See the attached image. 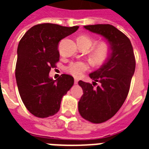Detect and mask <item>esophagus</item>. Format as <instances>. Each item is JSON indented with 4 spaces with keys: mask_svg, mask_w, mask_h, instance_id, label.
<instances>
[{
    "mask_svg": "<svg viewBox=\"0 0 149 149\" xmlns=\"http://www.w3.org/2000/svg\"><path fill=\"white\" fill-rule=\"evenodd\" d=\"M78 82H79V79H74V84H78Z\"/></svg>",
    "mask_w": 149,
    "mask_h": 149,
    "instance_id": "1",
    "label": "esophagus"
}]
</instances>
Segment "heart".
Returning a JSON list of instances; mask_svg holds the SVG:
<instances>
[{
	"mask_svg": "<svg viewBox=\"0 0 149 149\" xmlns=\"http://www.w3.org/2000/svg\"><path fill=\"white\" fill-rule=\"evenodd\" d=\"M77 42L79 46L89 49L95 43V40L91 37L81 35L77 38ZM111 50V48L110 44L107 41L97 42L92 47L89 51V59L94 65H101L109 57ZM89 68L90 66L88 63L83 61H76L69 63L65 68V71L75 78H80L89 70Z\"/></svg>",
	"mask_w": 149,
	"mask_h": 149,
	"instance_id": "b5f03b06",
	"label": "heart"
}]
</instances>
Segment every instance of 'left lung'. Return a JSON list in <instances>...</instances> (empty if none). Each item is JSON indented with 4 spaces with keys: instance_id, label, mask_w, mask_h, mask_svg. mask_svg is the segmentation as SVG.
<instances>
[{
    "instance_id": "left-lung-1",
    "label": "left lung",
    "mask_w": 149,
    "mask_h": 149,
    "mask_svg": "<svg viewBox=\"0 0 149 149\" xmlns=\"http://www.w3.org/2000/svg\"><path fill=\"white\" fill-rule=\"evenodd\" d=\"M91 32L107 38L111 54L107 62L89 74L97 86L79 81L83 95L79 102V111L83 118L93 123L108 121L116 115L129 93L136 60L130 39L110 24L85 26Z\"/></svg>"
}]
</instances>
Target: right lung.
<instances>
[{"label":"right lung","mask_w":149,"mask_h":149,"mask_svg":"<svg viewBox=\"0 0 149 149\" xmlns=\"http://www.w3.org/2000/svg\"><path fill=\"white\" fill-rule=\"evenodd\" d=\"M79 27L41 23L28 30L20 40L15 79L23 104L36 117L47 118L56 114L62 97L74 85V78L69 74H63L56 81L49 74L60 60V41Z\"/></svg>","instance_id":"obj_1"}]
</instances>
